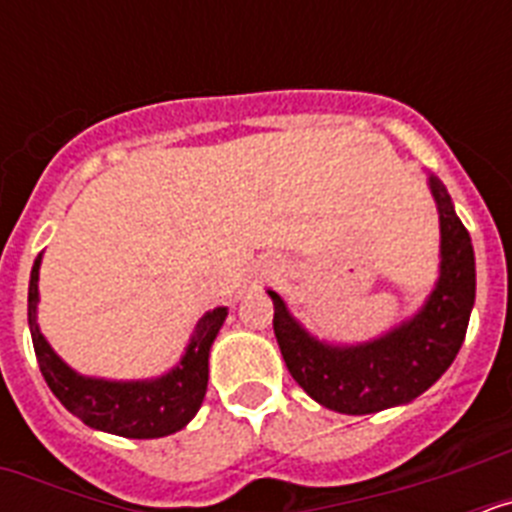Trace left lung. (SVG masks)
Listing matches in <instances>:
<instances>
[{
    "instance_id": "left-lung-1",
    "label": "left lung",
    "mask_w": 512,
    "mask_h": 512,
    "mask_svg": "<svg viewBox=\"0 0 512 512\" xmlns=\"http://www.w3.org/2000/svg\"><path fill=\"white\" fill-rule=\"evenodd\" d=\"M431 192L441 215V277L423 310L392 333L364 346H328L307 336L282 297L269 292L284 364L323 408L346 415L395 408L423 395L459 354L477 284L472 238L436 176H431Z\"/></svg>"
}]
</instances>
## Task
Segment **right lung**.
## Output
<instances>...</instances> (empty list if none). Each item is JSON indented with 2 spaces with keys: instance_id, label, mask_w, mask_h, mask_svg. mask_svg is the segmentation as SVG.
Masks as SVG:
<instances>
[{
  "instance_id": "add662e5",
  "label": "right lung",
  "mask_w": 512,
  "mask_h": 512,
  "mask_svg": "<svg viewBox=\"0 0 512 512\" xmlns=\"http://www.w3.org/2000/svg\"><path fill=\"white\" fill-rule=\"evenodd\" d=\"M38 269L33 264L27 289V323L33 333L35 356L53 395L81 423L97 431L125 438H161L176 433L194 418L207 392V356L223 325L228 310L217 307L197 323L187 354L166 377L151 382H104L76 374L63 364L53 348L40 336L35 307H38Z\"/></svg>"
}]
</instances>
